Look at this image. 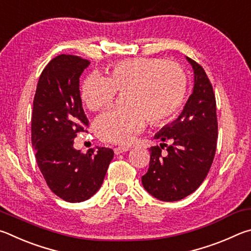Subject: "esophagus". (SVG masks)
<instances>
[{
    "mask_svg": "<svg viewBox=\"0 0 251 251\" xmlns=\"http://www.w3.org/2000/svg\"><path fill=\"white\" fill-rule=\"evenodd\" d=\"M113 151H114V153H116V154H120V153H123V152H126V151H129V148L128 147H117V148H114L113 149Z\"/></svg>",
    "mask_w": 251,
    "mask_h": 251,
    "instance_id": "34e87169",
    "label": "esophagus"
}]
</instances>
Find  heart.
<instances>
[{
  "label": "heart",
  "instance_id": "b5f03b06",
  "mask_svg": "<svg viewBox=\"0 0 251 251\" xmlns=\"http://www.w3.org/2000/svg\"><path fill=\"white\" fill-rule=\"evenodd\" d=\"M128 107L111 109L98 117L95 132L104 142L129 144L148 122L172 119L186 98L187 76L181 65L161 58H132L118 61L109 77L92 73L83 80V103L97 111L112 103L118 90H126Z\"/></svg>",
  "mask_w": 251,
  "mask_h": 251
}]
</instances>
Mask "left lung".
Segmentation results:
<instances>
[{"label":"left lung","instance_id":"obj_1","mask_svg":"<svg viewBox=\"0 0 251 251\" xmlns=\"http://www.w3.org/2000/svg\"><path fill=\"white\" fill-rule=\"evenodd\" d=\"M194 70V88L182 113L165 126L154 139L171 142L163 155L161 147L150 149V164L142 176L148 193L163 201H175L192 194L207 176L217 146L216 99L205 70L186 57Z\"/></svg>","mask_w":251,"mask_h":251}]
</instances>
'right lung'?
Segmentation results:
<instances>
[{"label": "right lung", "instance_id": "1", "mask_svg": "<svg viewBox=\"0 0 251 251\" xmlns=\"http://www.w3.org/2000/svg\"><path fill=\"white\" fill-rule=\"evenodd\" d=\"M90 61L59 55L41 74L32 114V146L48 187L61 200L79 203L102 185L113 157L109 148L90 149L86 154L74 148V139L89 122L82 109L79 77Z\"/></svg>", "mask_w": 251, "mask_h": 251}]
</instances>
